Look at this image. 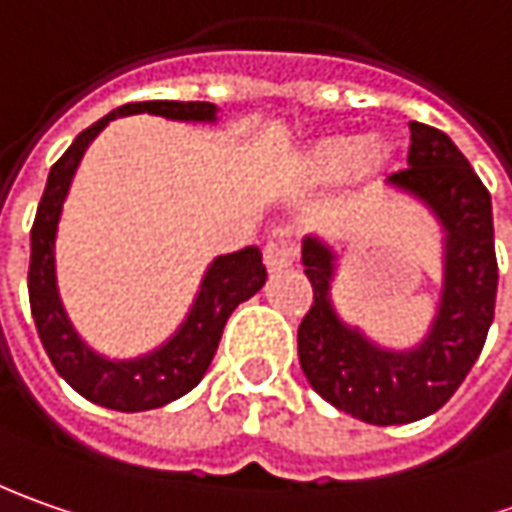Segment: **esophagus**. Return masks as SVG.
<instances>
[{
    "instance_id": "obj_1",
    "label": "esophagus",
    "mask_w": 512,
    "mask_h": 512,
    "mask_svg": "<svg viewBox=\"0 0 512 512\" xmlns=\"http://www.w3.org/2000/svg\"><path fill=\"white\" fill-rule=\"evenodd\" d=\"M263 263H266V269L272 274L289 269L291 263H294V243L289 238H283V235L272 238L266 243V249H263Z\"/></svg>"
}]
</instances>
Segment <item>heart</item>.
Segmentation results:
<instances>
[{
  "label": "heart",
  "mask_w": 512,
  "mask_h": 512,
  "mask_svg": "<svg viewBox=\"0 0 512 512\" xmlns=\"http://www.w3.org/2000/svg\"><path fill=\"white\" fill-rule=\"evenodd\" d=\"M394 144L388 138H365V135H328L320 138L303 155V172L314 181H337L348 172L377 175L394 161Z\"/></svg>",
  "instance_id": "heart-1"
}]
</instances>
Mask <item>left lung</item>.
Returning <instances> with one entry per match:
<instances>
[{"instance_id":"8db88e82","label":"left lung","mask_w":512,"mask_h":512,"mask_svg":"<svg viewBox=\"0 0 512 512\" xmlns=\"http://www.w3.org/2000/svg\"><path fill=\"white\" fill-rule=\"evenodd\" d=\"M388 186L422 203L445 235L436 317L414 348H385L348 326L331 300L337 252L303 238L314 303L297 328L300 368L320 397L368 425H408L456 394L482 354L499 286L490 192L448 135L411 121L408 169Z\"/></svg>"}]
</instances>
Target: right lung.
I'll use <instances>...</instances> for the list:
<instances>
[{"label":"right lung","instance_id":"right-lung-1","mask_svg":"<svg viewBox=\"0 0 512 512\" xmlns=\"http://www.w3.org/2000/svg\"><path fill=\"white\" fill-rule=\"evenodd\" d=\"M135 113L164 115L169 121H192V124L218 121V107L209 101H138L107 113L93 127L76 135V141L67 147V152L50 167L47 175L45 195L39 201L36 221L30 229V272H27L30 311L36 320V331L59 377L84 399L124 414L161 408L172 399L184 397L186 391H192L218 351L229 314L266 283V266L260 249L246 246L232 255L215 257L206 266L201 289L195 294L184 323L167 343L152 348L150 354H141L133 360H110L81 340V334L67 317L59 294V280H56V235L62 221V206L93 138L115 118Z\"/></svg>","mask_w":512,"mask_h":512}]
</instances>
